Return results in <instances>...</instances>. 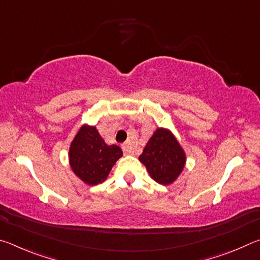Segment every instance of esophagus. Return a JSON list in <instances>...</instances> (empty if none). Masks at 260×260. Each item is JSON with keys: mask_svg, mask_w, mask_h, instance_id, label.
<instances>
[{"mask_svg": "<svg viewBox=\"0 0 260 260\" xmlns=\"http://www.w3.org/2000/svg\"><path fill=\"white\" fill-rule=\"evenodd\" d=\"M121 148H122V151H124L126 155H133V153H134V147L131 142L124 143V144H122Z\"/></svg>", "mask_w": 260, "mask_h": 260, "instance_id": "1", "label": "esophagus"}]
</instances>
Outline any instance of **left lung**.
I'll list each match as a JSON object with an SVG mask.
<instances>
[{"label":"left lung","mask_w":260,"mask_h":260,"mask_svg":"<svg viewBox=\"0 0 260 260\" xmlns=\"http://www.w3.org/2000/svg\"><path fill=\"white\" fill-rule=\"evenodd\" d=\"M139 160L156 182L169 186L177 181L186 166L187 155L173 132L158 127L155 129Z\"/></svg>","instance_id":"obj_1"}]
</instances>
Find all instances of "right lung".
Listing matches in <instances>:
<instances>
[{
	"mask_svg": "<svg viewBox=\"0 0 260 260\" xmlns=\"http://www.w3.org/2000/svg\"><path fill=\"white\" fill-rule=\"evenodd\" d=\"M121 156L119 147L108 146L96 126L87 124L78 129L69 148V164L72 172L89 186L105 181Z\"/></svg>",
	"mask_w": 260,
	"mask_h": 260,
	"instance_id": "obj_1",
	"label": "right lung"
}]
</instances>
